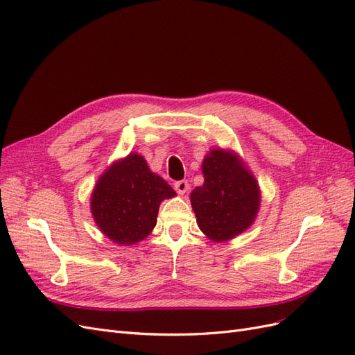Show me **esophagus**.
Returning <instances> with one entry per match:
<instances>
[{"label": "esophagus", "instance_id": "esophagus-1", "mask_svg": "<svg viewBox=\"0 0 355 355\" xmlns=\"http://www.w3.org/2000/svg\"><path fill=\"white\" fill-rule=\"evenodd\" d=\"M175 189H176L178 194L184 196L185 192H188V189H189L188 180H178V182H175Z\"/></svg>", "mask_w": 355, "mask_h": 355}]
</instances>
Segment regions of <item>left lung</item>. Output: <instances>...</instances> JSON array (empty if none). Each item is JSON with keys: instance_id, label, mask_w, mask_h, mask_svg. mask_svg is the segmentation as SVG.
<instances>
[{"instance_id": "left-lung-1", "label": "left lung", "mask_w": 355, "mask_h": 355, "mask_svg": "<svg viewBox=\"0 0 355 355\" xmlns=\"http://www.w3.org/2000/svg\"><path fill=\"white\" fill-rule=\"evenodd\" d=\"M204 184L191 192L200 230L213 241H228L253 223L261 206L259 185L231 151L211 149L202 161Z\"/></svg>"}]
</instances>
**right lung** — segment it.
I'll return each mask as SVG.
<instances>
[{
  "mask_svg": "<svg viewBox=\"0 0 355 355\" xmlns=\"http://www.w3.org/2000/svg\"><path fill=\"white\" fill-rule=\"evenodd\" d=\"M175 196L173 188L149 170L145 158L132 153L101 176L90 207L106 237L120 245H132L154 230L159 202Z\"/></svg>",
  "mask_w": 355,
  "mask_h": 355,
  "instance_id": "right-lung-1",
  "label": "right lung"
}]
</instances>
